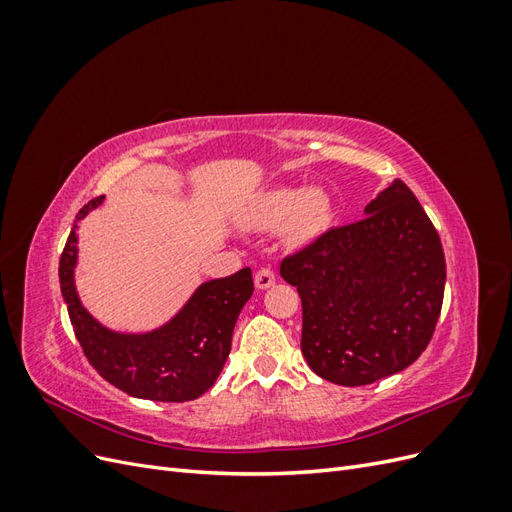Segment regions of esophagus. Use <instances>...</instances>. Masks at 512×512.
Listing matches in <instances>:
<instances>
[{
	"mask_svg": "<svg viewBox=\"0 0 512 512\" xmlns=\"http://www.w3.org/2000/svg\"><path fill=\"white\" fill-rule=\"evenodd\" d=\"M254 282H256V288H260V290H267V288H271L273 284H275V273H273V269H260L258 273H256V277H254Z\"/></svg>",
	"mask_w": 512,
	"mask_h": 512,
	"instance_id": "obj_1",
	"label": "esophagus"
}]
</instances>
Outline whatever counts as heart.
I'll return each instance as SVG.
<instances>
[{
    "label": "heart",
    "instance_id": "1",
    "mask_svg": "<svg viewBox=\"0 0 512 512\" xmlns=\"http://www.w3.org/2000/svg\"><path fill=\"white\" fill-rule=\"evenodd\" d=\"M331 198L320 190L309 188H277L260 198L252 209L250 222L258 228L280 230L290 224L294 243L316 239L331 224Z\"/></svg>",
    "mask_w": 512,
    "mask_h": 512
}]
</instances>
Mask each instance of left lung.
<instances>
[{
  "mask_svg": "<svg viewBox=\"0 0 512 512\" xmlns=\"http://www.w3.org/2000/svg\"><path fill=\"white\" fill-rule=\"evenodd\" d=\"M280 273L303 305L301 352L324 380L363 386L412 365L440 318L446 262L438 230L395 179L365 218L329 228Z\"/></svg>",
  "mask_w": 512,
  "mask_h": 512,
  "instance_id": "left-lung-1",
  "label": "left lung"
}]
</instances>
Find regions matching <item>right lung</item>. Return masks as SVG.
<instances>
[{"mask_svg":"<svg viewBox=\"0 0 512 512\" xmlns=\"http://www.w3.org/2000/svg\"><path fill=\"white\" fill-rule=\"evenodd\" d=\"M98 196L76 213L59 258V284L76 339L98 374L132 397L153 401H192L207 393L228 359L239 312L252 297V271L200 286L181 312L164 327L126 335L104 329L87 314L74 288L76 224L102 203Z\"/></svg>","mask_w":512,"mask_h":512,"instance_id":"1","label":"right lung"}]
</instances>
